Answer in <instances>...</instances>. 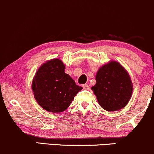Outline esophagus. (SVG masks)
Here are the masks:
<instances>
[{
  "instance_id": "obj_1",
  "label": "esophagus",
  "mask_w": 154,
  "mask_h": 154,
  "mask_svg": "<svg viewBox=\"0 0 154 154\" xmlns=\"http://www.w3.org/2000/svg\"><path fill=\"white\" fill-rule=\"evenodd\" d=\"M82 88H83V89H85V90H88L89 89V85H82Z\"/></svg>"
}]
</instances>
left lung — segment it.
I'll return each mask as SVG.
<instances>
[{"instance_id": "8db88e82", "label": "left lung", "mask_w": 154, "mask_h": 154, "mask_svg": "<svg viewBox=\"0 0 154 154\" xmlns=\"http://www.w3.org/2000/svg\"><path fill=\"white\" fill-rule=\"evenodd\" d=\"M96 83L91 88L99 105L109 112L126 107L131 97L133 85L127 71L117 61H112L99 69Z\"/></svg>"}]
</instances>
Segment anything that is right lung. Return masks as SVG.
I'll return each instance as SVG.
<instances>
[{
  "label": "right lung",
  "mask_w": 154,
  "mask_h": 154,
  "mask_svg": "<svg viewBox=\"0 0 154 154\" xmlns=\"http://www.w3.org/2000/svg\"><path fill=\"white\" fill-rule=\"evenodd\" d=\"M65 69L60 59H52L42 64L33 79L32 90L35 99L48 112L66 110L74 96L82 89L65 73Z\"/></svg>",
  "instance_id": "add662e5"
}]
</instances>
